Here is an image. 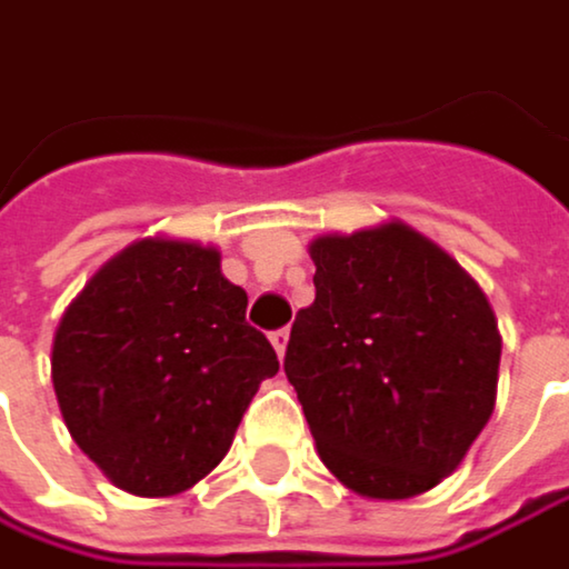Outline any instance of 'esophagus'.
Masks as SVG:
<instances>
[{
  "mask_svg": "<svg viewBox=\"0 0 569 569\" xmlns=\"http://www.w3.org/2000/svg\"><path fill=\"white\" fill-rule=\"evenodd\" d=\"M269 343H272L276 353L282 357V353H287V343H290V330H287V327H282V330H272V333H269Z\"/></svg>",
  "mask_w": 569,
  "mask_h": 569,
  "instance_id": "esophagus-1",
  "label": "esophagus"
}]
</instances>
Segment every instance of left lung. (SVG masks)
I'll use <instances>...</instances> for the list:
<instances>
[{"instance_id":"obj_1","label":"left lung","mask_w":569,"mask_h":569,"mask_svg":"<svg viewBox=\"0 0 569 569\" xmlns=\"http://www.w3.org/2000/svg\"><path fill=\"white\" fill-rule=\"evenodd\" d=\"M317 300L287 370L320 460L360 497L407 500L450 477L497 403L500 330L477 279L407 222L310 242Z\"/></svg>"}]
</instances>
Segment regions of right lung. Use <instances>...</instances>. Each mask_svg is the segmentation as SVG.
<instances>
[{
    "label": "right lung",
    "mask_w": 569,
    "mask_h": 569,
    "mask_svg": "<svg viewBox=\"0 0 569 569\" xmlns=\"http://www.w3.org/2000/svg\"><path fill=\"white\" fill-rule=\"evenodd\" d=\"M279 360L212 246L136 239L69 303L52 387L79 450L126 493L176 497L229 450Z\"/></svg>",
    "instance_id": "right-lung-1"
}]
</instances>
